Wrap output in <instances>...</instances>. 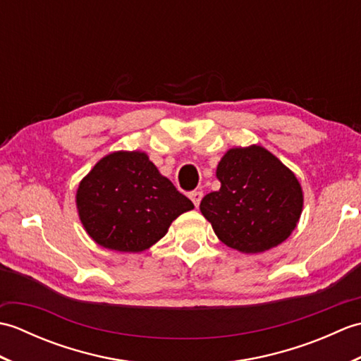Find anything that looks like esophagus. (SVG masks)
Listing matches in <instances>:
<instances>
[{
    "mask_svg": "<svg viewBox=\"0 0 361 361\" xmlns=\"http://www.w3.org/2000/svg\"><path fill=\"white\" fill-rule=\"evenodd\" d=\"M189 197H190V200H192L194 204L198 208V204H200L202 198H203V192H202V190H194V192H190Z\"/></svg>",
    "mask_w": 361,
    "mask_h": 361,
    "instance_id": "obj_1",
    "label": "esophagus"
}]
</instances>
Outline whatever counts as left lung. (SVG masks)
Returning <instances> with one entry per match:
<instances>
[{"instance_id": "obj_1", "label": "left lung", "mask_w": 361, "mask_h": 361, "mask_svg": "<svg viewBox=\"0 0 361 361\" xmlns=\"http://www.w3.org/2000/svg\"><path fill=\"white\" fill-rule=\"evenodd\" d=\"M220 189L204 195L203 217L219 239L247 255L287 240L302 212V188L262 145L229 149L216 171Z\"/></svg>"}]
</instances>
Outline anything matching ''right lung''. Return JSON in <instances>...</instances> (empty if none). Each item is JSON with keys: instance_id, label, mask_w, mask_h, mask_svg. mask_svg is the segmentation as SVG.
Returning <instances> with one entry per match:
<instances>
[{"instance_id": "right-lung-1", "label": "right lung", "mask_w": 361, "mask_h": 361, "mask_svg": "<svg viewBox=\"0 0 361 361\" xmlns=\"http://www.w3.org/2000/svg\"><path fill=\"white\" fill-rule=\"evenodd\" d=\"M75 206L91 239L121 252L149 250L176 217L194 209L141 150L99 159L79 183Z\"/></svg>"}]
</instances>
